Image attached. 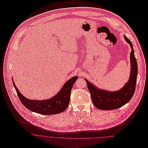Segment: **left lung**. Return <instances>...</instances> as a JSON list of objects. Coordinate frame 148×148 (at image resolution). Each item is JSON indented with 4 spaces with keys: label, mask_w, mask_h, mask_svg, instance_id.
I'll return each mask as SVG.
<instances>
[{
    "label": "left lung",
    "mask_w": 148,
    "mask_h": 148,
    "mask_svg": "<svg viewBox=\"0 0 148 148\" xmlns=\"http://www.w3.org/2000/svg\"><path fill=\"white\" fill-rule=\"evenodd\" d=\"M124 37L132 49L130 53V76L128 81L124 87L119 90L113 92L103 90L84 79L93 104L97 108L102 110H111L121 107L130 101L135 92L138 75V65L131 41L125 36Z\"/></svg>",
    "instance_id": "1"
}]
</instances>
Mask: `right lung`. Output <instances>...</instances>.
Wrapping results in <instances>:
<instances>
[{
    "label": "right lung",
    "instance_id": "1",
    "mask_svg": "<svg viewBox=\"0 0 148 148\" xmlns=\"http://www.w3.org/2000/svg\"><path fill=\"white\" fill-rule=\"evenodd\" d=\"M77 79V76L69 79L56 95L52 98L43 100H30L25 97L18 90L13 79L12 81L20 100L27 108L38 114L52 115L60 114L67 108L73 85Z\"/></svg>",
    "mask_w": 148,
    "mask_h": 148
}]
</instances>
